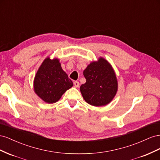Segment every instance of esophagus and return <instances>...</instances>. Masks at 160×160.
Instances as JSON below:
<instances>
[{"label": "esophagus", "instance_id": "34e87169", "mask_svg": "<svg viewBox=\"0 0 160 160\" xmlns=\"http://www.w3.org/2000/svg\"><path fill=\"white\" fill-rule=\"evenodd\" d=\"M74 86H75L76 88L79 87V86H80V83H79V82L74 81Z\"/></svg>", "mask_w": 160, "mask_h": 160}]
</instances>
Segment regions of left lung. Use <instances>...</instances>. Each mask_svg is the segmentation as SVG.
Listing matches in <instances>:
<instances>
[{
  "label": "left lung",
  "instance_id": "1",
  "mask_svg": "<svg viewBox=\"0 0 160 160\" xmlns=\"http://www.w3.org/2000/svg\"><path fill=\"white\" fill-rule=\"evenodd\" d=\"M86 80L80 86V92L85 101L94 107L110 103L117 92L118 81L115 72L106 59L100 57L83 72Z\"/></svg>",
  "mask_w": 160,
  "mask_h": 160
}]
</instances>
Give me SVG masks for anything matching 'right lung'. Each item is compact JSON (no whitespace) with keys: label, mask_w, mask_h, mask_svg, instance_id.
I'll use <instances>...</instances> for the list:
<instances>
[{"label":"right lung","mask_w":160,"mask_h":160,"mask_svg":"<svg viewBox=\"0 0 160 160\" xmlns=\"http://www.w3.org/2000/svg\"><path fill=\"white\" fill-rule=\"evenodd\" d=\"M73 86L72 81L63 70L58 58L48 57L39 66L33 80L35 93L49 104L58 102L66 90Z\"/></svg>","instance_id":"right-lung-1"}]
</instances>
